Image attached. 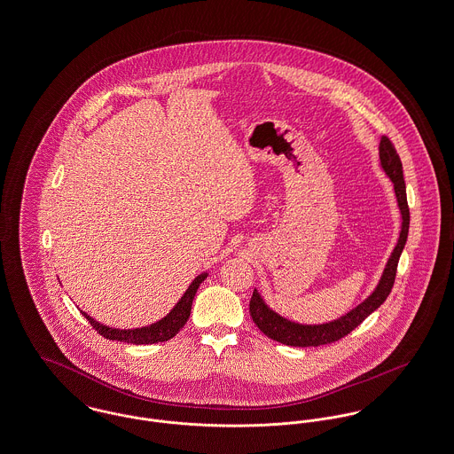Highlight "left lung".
<instances>
[{
	"label": "left lung",
	"mask_w": 454,
	"mask_h": 454,
	"mask_svg": "<svg viewBox=\"0 0 454 454\" xmlns=\"http://www.w3.org/2000/svg\"><path fill=\"white\" fill-rule=\"evenodd\" d=\"M379 158H380L382 169L395 184V193H396L401 211V231L398 243L386 264L377 288L373 290V294L367 300H364L358 307L349 310L347 316L333 320V322H327V324H317V325L298 324V322H292V320L278 316L274 310H270L267 307L264 300L261 298V294H257V290H254L252 298H250V316L255 322V325L266 334L267 338H270L278 343L288 345V347L298 348L320 347V345L334 343V341L345 338L356 325H360L372 314L375 309H379L386 301V298L391 294L395 278H396V269L400 262L401 252H403L404 243L408 239L410 209H408V202H406V187H404V180H403V164H401L400 156H398L393 142L387 137L380 138Z\"/></svg>",
	"instance_id": "left-lung-1"
}]
</instances>
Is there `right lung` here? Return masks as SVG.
<instances>
[{
    "label": "right lung",
    "mask_w": 454,
    "mask_h": 454,
    "mask_svg": "<svg viewBox=\"0 0 454 454\" xmlns=\"http://www.w3.org/2000/svg\"><path fill=\"white\" fill-rule=\"evenodd\" d=\"M207 278V272L199 274L192 285L188 286L187 292L182 296V300L175 305V309L160 322H154L147 327H137V329H113L99 324L98 320L89 317L85 312H82V316L90 322V325L106 340L111 341H121V343H130V345H153V343H162L171 340L173 336H176V333L185 325L188 317H190V310H192V301L193 296L197 294L200 283Z\"/></svg>",
    "instance_id": "right-lung-1"
}]
</instances>
